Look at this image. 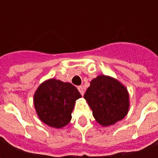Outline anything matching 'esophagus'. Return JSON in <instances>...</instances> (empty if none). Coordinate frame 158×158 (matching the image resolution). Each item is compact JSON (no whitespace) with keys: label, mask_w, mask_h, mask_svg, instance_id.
Returning a JSON list of instances; mask_svg holds the SVG:
<instances>
[{"label":"esophagus","mask_w":158,"mask_h":158,"mask_svg":"<svg viewBox=\"0 0 158 158\" xmlns=\"http://www.w3.org/2000/svg\"><path fill=\"white\" fill-rule=\"evenodd\" d=\"M78 89H79V91L80 92V94L83 96L84 93H85V91H84V88H83L82 86H79V87H78Z\"/></svg>","instance_id":"1"}]
</instances>
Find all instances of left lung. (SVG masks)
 Wrapping results in <instances>:
<instances>
[{"label": "left lung", "mask_w": 158, "mask_h": 158, "mask_svg": "<svg viewBox=\"0 0 158 158\" xmlns=\"http://www.w3.org/2000/svg\"><path fill=\"white\" fill-rule=\"evenodd\" d=\"M84 98L100 125L108 127L122 120L129 113V95L118 79L101 74L90 81Z\"/></svg>", "instance_id": "left-lung-1"}]
</instances>
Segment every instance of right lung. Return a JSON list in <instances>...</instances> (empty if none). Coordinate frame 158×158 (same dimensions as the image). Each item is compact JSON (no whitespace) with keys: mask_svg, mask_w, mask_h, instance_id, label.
Listing matches in <instances>:
<instances>
[{"mask_svg":"<svg viewBox=\"0 0 158 158\" xmlns=\"http://www.w3.org/2000/svg\"><path fill=\"white\" fill-rule=\"evenodd\" d=\"M81 96L72 84L52 78L42 82L37 88L34 95V106L45 124L62 129L71 121L75 102Z\"/></svg>","mask_w":158,"mask_h":158,"instance_id":"right-lung-1","label":"right lung"}]
</instances>
